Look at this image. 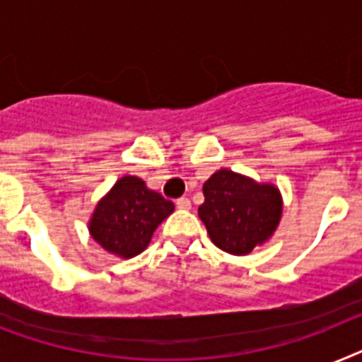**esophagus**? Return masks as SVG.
<instances>
[{
	"mask_svg": "<svg viewBox=\"0 0 362 362\" xmlns=\"http://www.w3.org/2000/svg\"><path fill=\"white\" fill-rule=\"evenodd\" d=\"M175 207L181 209V211H188V209L192 207V203H190V199L188 198H179L177 202H175Z\"/></svg>",
	"mask_w": 362,
	"mask_h": 362,
	"instance_id": "esophagus-1",
	"label": "esophagus"
}]
</instances>
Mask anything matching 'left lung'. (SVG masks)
Instances as JSON below:
<instances>
[{"label":"left lung","instance_id":"8db88e82","mask_svg":"<svg viewBox=\"0 0 362 362\" xmlns=\"http://www.w3.org/2000/svg\"><path fill=\"white\" fill-rule=\"evenodd\" d=\"M205 202L198 214L213 244L231 255H247L274 237L283 198L274 183L222 168L203 183Z\"/></svg>","mask_w":362,"mask_h":362}]
</instances>
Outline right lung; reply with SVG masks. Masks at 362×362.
<instances>
[{"mask_svg":"<svg viewBox=\"0 0 362 362\" xmlns=\"http://www.w3.org/2000/svg\"><path fill=\"white\" fill-rule=\"evenodd\" d=\"M174 209V203L148 188L146 181L124 175L95 203L88 233L105 252L131 259L149 246L155 229Z\"/></svg>","mask_w":362,"mask_h":362,"instance_id":"add662e5","label":"right lung"}]
</instances>
